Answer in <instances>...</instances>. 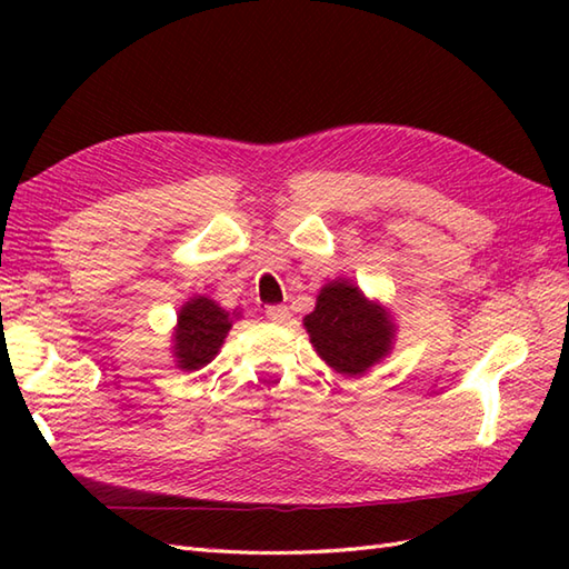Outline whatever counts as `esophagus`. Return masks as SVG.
<instances>
[{
	"instance_id": "1",
	"label": "esophagus",
	"mask_w": 569,
	"mask_h": 569,
	"mask_svg": "<svg viewBox=\"0 0 569 569\" xmlns=\"http://www.w3.org/2000/svg\"><path fill=\"white\" fill-rule=\"evenodd\" d=\"M266 318L271 322H286L288 320V308L286 306H269L266 308Z\"/></svg>"
}]
</instances>
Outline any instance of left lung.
<instances>
[{"mask_svg":"<svg viewBox=\"0 0 569 569\" xmlns=\"http://www.w3.org/2000/svg\"><path fill=\"white\" fill-rule=\"evenodd\" d=\"M306 330L318 355L340 373L367 371L389 352L393 337L386 310L347 281L322 288L316 310L306 316Z\"/></svg>","mask_w":569,"mask_h":569,"instance_id":"1","label":"left lung"}]
</instances>
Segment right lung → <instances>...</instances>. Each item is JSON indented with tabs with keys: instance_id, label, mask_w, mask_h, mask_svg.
<instances>
[{
	"instance_id": "obj_1",
	"label": "right lung",
	"mask_w": 569,
	"mask_h": 569,
	"mask_svg": "<svg viewBox=\"0 0 569 569\" xmlns=\"http://www.w3.org/2000/svg\"><path fill=\"white\" fill-rule=\"evenodd\" d=\"M232 328L229 312L210 298H192L180 308L176 328V359L178 367L192 371L214 359L217 349L222 347L224 337Z\"/></svg>"
}]
</instances>
